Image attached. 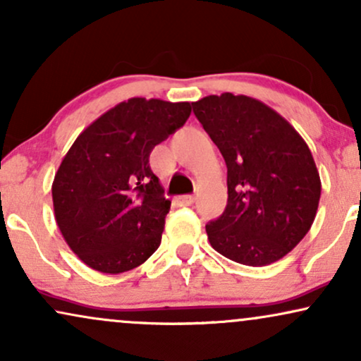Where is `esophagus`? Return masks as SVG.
<instances>
[{
	"label": "esophagus",
	"mask_w": 361,
	"mask_h": 361,
	"mask_svg": "<svg viewBox=\"0 0 361 361\" xmlns=\"http://www.w3.org/2000/svg\"><path fill=\"white\" fill-rule=\"evenodd\" d=\"M177 202H179L180 206H192V204L195 202V199L192 197V195H180V197L177 199Z\"/></svg>",
	"instance_id": "obj_1"
}]
</instances>
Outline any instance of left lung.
<instances>
[{
  "label": "left lung",
  "instance_id": "left-lung-1",
  "mask_svg": "<svg viewBox=\"0 0 361 361\" xmlns=\"http://www.w3.org/2000/svg\"><path fill=\"white\" fill-rule=\"evenodd\" d=\"M192 109L228 166V206L206 226L209 243L239 264L279 261L317 217L322 180L308 144L252 97L209 95Z\"/></svg>",
  "mask_w": 361,
  "mask_h": 361
}]
</instances>
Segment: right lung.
<instances>
[{
    "mask_svg": "<svg viewBox=\"0 0 361 361\" xmlns=\"http://www.w3.org/2000/svg\"><path fill=\"white\" fill-rule=\"evenodd\" d=\"M190 109L189 102L133 97L93 120L70 147L53 179V211L88 268L126 273L157 251L171 201L149 157Z\"/></svg>",
    "mask_w": 361,
    "mask_h": 361,
    "instance_id": "add662e5",
    "label": "right lung"
}]
</instances>
